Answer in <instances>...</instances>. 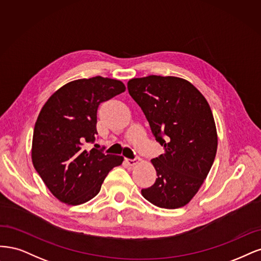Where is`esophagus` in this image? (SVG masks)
Listing matches in <instances>:
<instances>
[{
  "mask_svg": "<svg viewBox=\"0 0 261 261\" xmlns=\"http://www.w3.org/2000/svg\"><path fill=\"white\" fill-rule=\"evenodd\" d=\"M139 161H140V158H139V157H138V158H134V159H125V162H127V164H128L129 166H134V165H137Z\"/></svg>",
  "mask_w": 261,
  "mask_h": 261,
  "instance_id": "34e87169",
  "label": "esophagus"
}]
</instances>
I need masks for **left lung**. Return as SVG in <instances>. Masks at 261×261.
<instances>
[{
	"label": "left lung",
	"mask_w": 261,
	"mask_h": 261,
	"mask_svg": "<svg viewBox=\"0 0 261 261\" xmlns=\"http://www.w3.org/2000/svg\"><path fill=\"white\" fill-rule=\"evenodd\" d=\"M128 91L165 149L152 159L157 179L141 191L142 195L161 208L186 206L204 183L216 157L218 137L212 109L191 82L171 75L131 79Z\"/></svg>",
	"instance_id": "8db88e82"
}]
</instances>
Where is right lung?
I'll use <instances>...</instances> for the list:
<instances>
[{
	"label": "right lung",
	"instance_id": "1",
	"mask_svg": "<svg viewBox=\"0 0 261 261\" xmlns=\"http://www.w3.org/2000/svg\"><path fill=\"white\" fill-rule=\"evenodd\" d=\"M124 91L121 81L96 75L67 83L42 107L33 130L32 164L63 203L80 205L92 199L108 172L122 164V156L85 145L95 141L99 104Z\"/></svg>",
	"mask_w": 261,
	"mask_h": 261
}]
</instances>
